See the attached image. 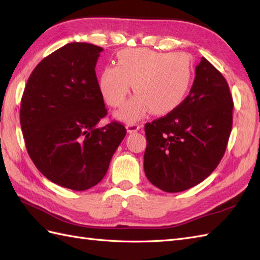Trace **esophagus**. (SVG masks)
Returning a JSON list of instances; mask_svg holds the SVG:
<instances>
[{
  "label": "esophagus",
  "mask_w": 260,
  "mask_h": 260,
  "mask_svg": "<svg viewBox=\"0 0 260 260\" xmlns=\"http://www.w3.org/2000/svg\"><path fill=\"white\" fill-rule=\"evenodd\" d=\"M140 128H141V125L135 124V123H131L126 125V129L128 133H135V132H137Z\"/></svg>",
  "instance_id": "1"
}]
</instances>
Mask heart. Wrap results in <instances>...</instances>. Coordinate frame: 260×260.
I'll return each mask as SVG.
<instances>
[{"mask_svg": "<svg viewBox=\"0 0 260 260\" xmlns=\"http://www.w3.org/2000/svg\"><path fill=\"white\" fill-rule=\"evenodd\" d=\"M193 79V64L184 53L161 52L146 48L123 49L116 54V66H105L98 86L112 107H121L131 91L136 95L117 114L133 121L147 112L162 116L183 103Z\"/></svg>", "mask_w": 260, "mask_h": 260, "instance_id": "obj_1", "label": "heart"}]
</instances>
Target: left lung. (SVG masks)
I'll use <instances>...</instances> for the list:
<instances>
[{"mask_svg":"<svg viewBox=\"0 0 260 260\" xmlns=\"http://www.w3.org/2000/svg\"><path fill=\"white\" fill-rule=\"evenodd\" d=\"M233 108L227 80L201 58L189 96L172 113L145 124L144 171L148 181L174 193L208 178L227 148Z\"/></svg>","mask_w":260,"mask_h":260,"instance_id":"left-lung-1","label":"left lung"}]
</instances>
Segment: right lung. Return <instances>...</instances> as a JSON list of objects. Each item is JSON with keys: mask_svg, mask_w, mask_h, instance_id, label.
I'll return each instance as SVG.
<instances>
[{"mask_svg": "<svg viewBox=\"0 0 260 260\" xmlns=\"http://www.w3.org/2000/svg\"><path fill=\"white\" fill-rule=\"evenodd\" d=\"M103 48L71 42L41 60L24 88L20 123L26 151L37 169L60 186L85 191L106 174L126 135L107 115L96 63Z\"/></svg>", "mask_w": 260, "mask_h": 260, "instance_id": "right-lung-1", "label": "right lung"}]
</instances>
